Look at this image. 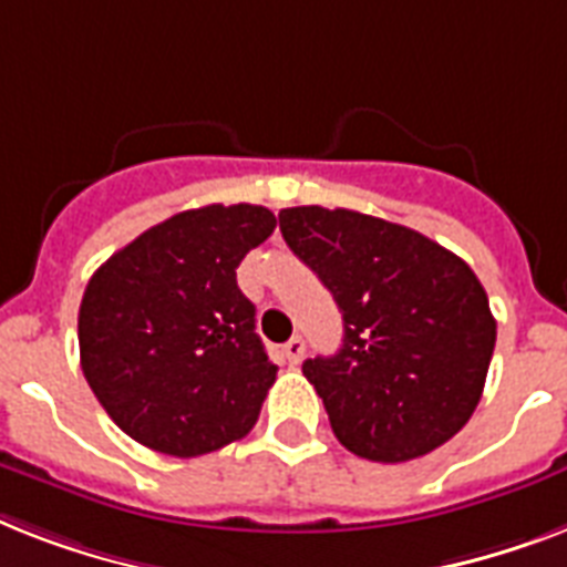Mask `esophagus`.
Instances as JSON below:
<instances>
[{
	"label": "esophagus",
	"instance_id": "obj_1",
	"mask_svg": "<svg viewBox=\"0 0 567 567\" xmlns=\"http://www.w3.org/2000/svg\"><path fill=\"white\" fill-rule=\"evenodd\" d=\"M302 353H306V341H302L300 336H293L291 341L282 347V355H285V362H288V364L300 362Z\"/></svg>",
	"mask_w": 567,
	"mask_h": 567
}]
</instances>
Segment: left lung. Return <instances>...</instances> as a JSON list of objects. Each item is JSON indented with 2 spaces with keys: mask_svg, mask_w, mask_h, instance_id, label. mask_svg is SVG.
Listing matches in <instances>:
<instances>
[{
  "mask_svg": "<svg viewBox=\"0 0 567 567\" xmlns=\"http://www.w3.org/2000/svg\"><path fill=\"white\" fill-rule=\"evenodd\" d=\"M279 229L344 318L341 350L302 362L336 439L382 465L453 439L497 341L474 270L421 231L350 208H282Z\"/></svg>",
  "mask_w": 567,
  "mask_h": 567,
  "instance_id": "left-lung-1",
  "label": "left lung"
}]
</instances>
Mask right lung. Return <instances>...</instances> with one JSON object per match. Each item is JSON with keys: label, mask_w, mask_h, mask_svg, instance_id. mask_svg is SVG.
Returning a JSON list of instances; mask_svg holds the SVG:
<instances>
[{"label": "right lung", "mask_w": 567, "mask_h": 567, "mask_svg": "<svg viewBox=\"0 0 567 567\" xmlns=\"http://www.w3.org/2000/svg\"><path fill=\"white\" fill-rule=\"evenodd\" d=\"M274 229L261 205H203L137 235L91 276L82 371L128 439L194 458L256 426L276 364L235 270Z\"/></svg>", "instance_id": "right-lung-1"}]
</instances>
